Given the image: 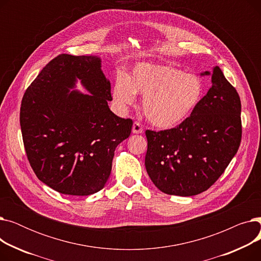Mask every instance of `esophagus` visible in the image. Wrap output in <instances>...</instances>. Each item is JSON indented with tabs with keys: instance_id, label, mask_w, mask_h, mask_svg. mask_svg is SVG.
<instances>
[{
	"instance_id": "obj_1",
	"label": "esophagus",
	"mask_w": 261,
	"mask_h": 261,
	"mask_svg": "<svg viewBox=\"0 0 261 261\" xmlns=\"http://www.w3.org/2000/svg\"><path fill=\"white\" fill-rule=\"evenodd\" d=\"M132 131H133V133H142L143 132L142 123L140 121H134L133 127H132Z\"/></svg>"
}]
</instances>
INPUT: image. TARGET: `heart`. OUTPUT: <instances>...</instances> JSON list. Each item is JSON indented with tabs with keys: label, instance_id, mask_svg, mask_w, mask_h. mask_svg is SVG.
Listing matches in <instances>:
<instances>
[{
	"label": "heart",
	"instance_id": "obj_1",
	"mask_svg": "<svg viewBox=\"0 0 261 261\" xmlns=\"http://www.w3.org/2000/svg\"><path fill=\"white\" fill-rule=\"evenodd\" d=\"M136 93L144 96L143 110L155 127L179 125L197 108L204 93L201 78L177 68L152 63L136 65L131 75H118L112 98L120 110L134 105Z\"/></svg>",
	"mask_w": 261,
	"mask_h": 261
}]
</instances>
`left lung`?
I'll use <instances>...</instances> for the list:
<instances>
[{
    "mask_svg": "<svg viewBox=\"0 0 261 261\" xmlns=\"http://www.w3.org/2000/svg\"><path fill=\"white\" fill-rule=\"evenodd\" d=\"M197 108L174 128L146 130L147 172L163 193L189 197L207 190L224 172L241 143L239 94L219 66Z\"/></svg>",
    "mask_w": 261,
    "mask_h": 261,
    "instance_id": "1",
    "label": "left lung"
}]
</instances>
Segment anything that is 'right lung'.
<instances>
[{
	"label": "right lung",
	"instance_id": "1",
	"mask_svg": "<svg viewBox=\"0 0 261 261\" xmlns=\"http://www.w3.org/2000/svg\"><path fill=\"white\" fill-rule=\"evenodd\" d=\"M100 66L96 56L60 54L22 98L20 125L27 159L38 179L60 194L89 196L102 189L115 148L131 133L132 119L109 109L111 84ZM77 79L91 94L69 91Z\"/></svg>",
	"mask_w": 261,
	"mask_h": 261
}]
</instances>
